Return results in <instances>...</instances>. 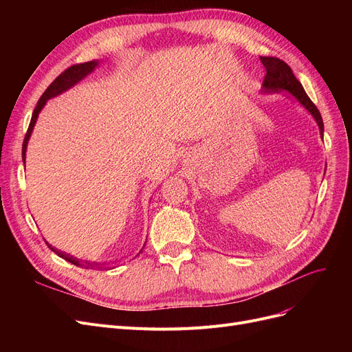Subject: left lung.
Listing matches in <instances>:
<instances>
[{"mask_svg":"<svg viewBox=\"0 0 352 352\" xmlns=\"http://www.w3.org/2000/svg\"><path fill=\"white\" fill-rule=\"evenodd\" d=\"M263 66L265 67V76L263 80L261 94H279V92H287L294 97L302 107L310 113L320 129V135L323 138V119L320 116V111L317 110L313 101L308 98L305 94L302 85L295 78L292 69L286 65L285 61L276 57H260Z\"/></svg>","mask_w":352,"mask_h":352,"instance_id":"8db88e82","label":"left lung"}]
</instances>
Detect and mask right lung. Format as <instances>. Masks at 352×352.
<instances>
[{"label": "right lung", "instance_id": "add662e5", "mask_svg": "<svg viewBox=\"0 0 352 352\" xmlns=\"http://www.w3.org/2000/svg\"><path fill=\"white\" fill-rule=\"evenodd\" d=\"M100 65V60H92V61H88V63H82V65H76V66H72L69 67L67 70L63 72L60 76L52 82L50 87L47 88V91L42 94V97L39 98L36 107L34 110V114H32V119H30V123H29V127H28V132H26V136H25V141H23V148H22V158H23V163L26 162V150H28V142H29V138L32 135V131H34L35 127V123L38 120V116L41 113V110L44 109V105L47 104L48 100L57 97V95L66 92L67 89L73 88L74 85L79 83L82 79H85L88 76V74H91L95 69L98 67ZM48 247L54 251L58 257L65 258L66 261L74 264V265H79V267H85V269H94L95 265L94 264H89L88 261L82 264L80 260H78L76 257H72V255L66 254V252H61L58 250H56L54 247H51V245H48Z\"/></svg>", "mask_w": 352, "mask_h": 352}]
</instances>
